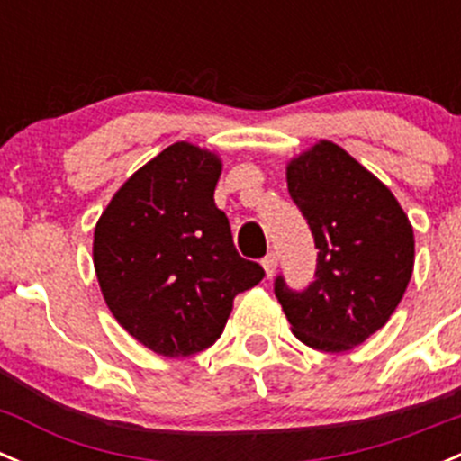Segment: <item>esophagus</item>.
<instances>
[{
	"instance_id": "esophagus-1",
	"label": "esophagus",
	"mask_w": 461,
	"mask_h": 461,
	"mask_svg": "<svg viewBox=\"0 0 461 461\" xmlns=\"http://www.w3.org/2000/svg\"><path fill=\"white\" fill-rule=\"evenodd\" d=\"M262 267H264V273H267V277H271L273 273H276V268H277V255L268 253L267 258L262 259Z\"/></svg>"
}]
</instances>
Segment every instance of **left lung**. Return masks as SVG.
<instances>
[{
  "label": "left lung",
  "instance_id": "left-lung-1",
  "mask_svg": "<svg viewBox=\"0 0 461 461\" xmlns=\"http://www.w3.org/2000/svg\"><path fill=\"white\" fill-rule=\"evenodd\" d=\"M286 185L318 249L303 291L276 277L295 339L348 352L390 321L412 277L414 235L394 194L354 157L321 140L286 166Z\"/></svg>",
  "mask_w": 461,
  "mask_h": 461
}]
</instances>
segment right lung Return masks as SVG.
I'll list each match as a JSON object with an SVG mask.
<instances>
[{
    "label": "right lung",
    "mask_w": 461,
    "mask_h": 461,
    "mask_svg": "<svg viewBox=\"0 0 461 461\" xmlns=\"http://www.w3.org/2000/svg\"><path fill=\"white\" fill-rule=\"evenodd\" d=\"M217 154L170 145L121 185L94 230L100 291L122 330L161 357L203 352L237 294L264 277L215 206Z\"/></svg>",
    "instance_id": "add662e5"
}]
</instances>
